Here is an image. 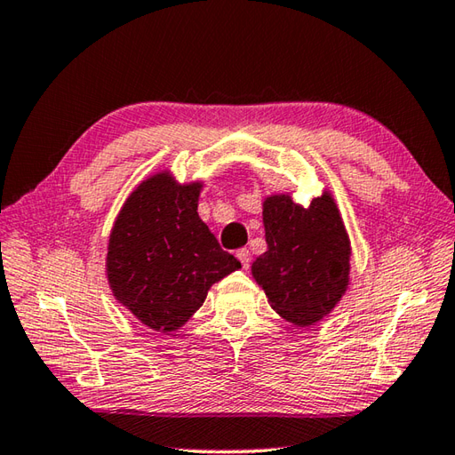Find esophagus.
Here are the masks:
<instances>
[{
  "label": "esophagus",
  "instance_id": "obj_1",
  "mask_svg": "<svg viewBox=\"0 0 455 455\" xmlns=\"http://www.w3.org/2000/svg\"><path fill=\"white\" fill-rule=\"evenodd\" d=\"M236 258L240 260V264L244 266V268H248V266H251V252H248L246 248H240V251H236Z\"/></svg>",
  "mask_w": 455,
  "mask_h": 455
}]
</instances>
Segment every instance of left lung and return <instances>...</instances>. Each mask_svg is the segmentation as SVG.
<instances>
[{
    "label": "left lung",
    "instance_id": "8db88e82",
    "mask_svg": "<svg viewBox=\"0 0 455 455\" xmlns=\"http://www.w3.org/2000/svg\"><path fill=\"white\" fill-rule=\"evenodd\" d=\"M268 251L252 262V278L272 309L290 323H317L349 288L351 243L333 195L323 191L309 207L290 195L262 203Z\"/></svg>",
    "mask_w": 455,
    "mask_h": 455
}]
</instances>
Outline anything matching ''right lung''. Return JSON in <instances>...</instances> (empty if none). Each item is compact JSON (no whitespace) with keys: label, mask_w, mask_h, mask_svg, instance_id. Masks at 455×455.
<instances>
[{"label":"right lung","mask_w":455,"mask_h":455,"mask_svg":"<svg viewBox=\"0 0 455 455\" xmlns=\"http://www.w3.org/2000/svg\"><path fill=\"white\" fill-rule=\"evenodd\" d=\"M201 181L169 172L141 181L114 220L106 275L120 304L141 323L172 333L189 322L215 282L240 268L197 212Z\"/></svg>","instance_id":"obj_1"}]
</instances>
